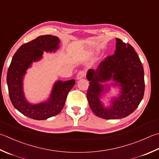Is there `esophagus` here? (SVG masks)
Here are the masks:
<instances>
[{
	"instance_id": "1",
	"label": "esophagus",
	"mask_w": 159,
	"mask_h": 159,
	"mask_svg": "<svg viewBox=\"0 0 159 159\" xmlns=\"http://www.w3.org/2000/svg\"><path fill=\"white\" fill-rule=\"evenodd\" d=\"M85 76V71H80L77 74L76 79H83V78H84Z\"/></svg>"
}]
</instances>
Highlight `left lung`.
<instances>
[{"instance_id": "1", "label": "left lung", "mask_w": 159, "mask_h": 159, "mask_svg": "<svg viewBox=\"0 0 159 159\" xmlns=\"http://www.w3.org/2000/svg\"><path fill=\"white\" fill-rule=\"evenodd\" d=\"M114 54L101 62L96 70L90 69L87 74L89 81L87 98L93 112L105 119H119L131 114L143 98L144 70L133 47L116 39ZM112 79L113 85H119L120 96L112 101V106L105 108L100 100L104 91L100 84ZM107 88H106V89Z\"/></svg>"}]
</instances>
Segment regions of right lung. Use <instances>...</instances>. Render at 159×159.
Wrapping results in <instances>:
<instances>
[{
    "instance_id": "right-lung-1",
    "label": "right lung",
    "mask_w": 159,
    "mask_h": 159,
    "mask_svg": "<svg viewBox=\"0 0 159 159\" xmlns=\"http://www.w3.org/2000/svg\"><path fill=\"white\" fill-rule=\"evenodd\" d=\"M60 40L52 35L40 36L22 45L15 53L9 65L7 83L12 105L25 116L35 120H45L61 112L67 96L75 84V80L54 83L50 97L46 102L31 104L25 97L23 89V76L33 62L42 58L43 51L54 52L59 48Z\"/></svg>"
}]
</instances>
